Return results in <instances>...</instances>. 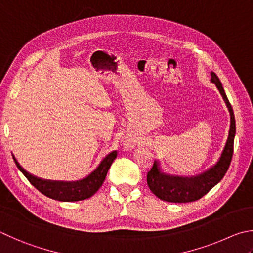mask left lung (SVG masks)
Segmentation results:
<instances>
[{
    "label": "left lung",
    "mask_w": 253,
    "mask_h": 253,
    "mask_svg": "<svg viewBox=\"0 0 253 253\" xmlns=\"http://www.w3.org/2000/svg\"><path fill=\"white\" fill-rule=\"evenodd\" d=\"M210 75L211 82L214 83L215 86H217L220 94H221L222 98L227 104L229 112H230V130H229L226 146H224L219 162L213 167H211L209 170L196 177L183 178L168 176V174L160 171L159 164L155 162L153 167L147 173V183H148L149 189L153 191V194L164 201H169V203H191V201L200 199L201 197H204L207 192L212 189L221 180L224 174H226L229 166H230L236 135L235 115H233L231 104L229 103L218 76L213 72H211Z\"/></svg>",
    "instance_id": "8db88e82"
}]
</instances>
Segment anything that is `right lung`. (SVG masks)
<instances>
[{"label":"right lung","instance_id":"add662e5","mask_svg":"<svg viewBox=\"0 0 253 253\" xmlns=\"http://www.w3.org/2000/svg\"><path fill=\"white\" fill-rule=\"evenodd\" d=\"M116 157L117 151H112L111 154H108L103 159V162L99 164V166L93 172L88 174L86 178L77 181H56L39 178L34 174L27 172L18 164L14 156H13V159H14L17 168L23 172L27 180L48 198L58 201H80L89 198L99 189L100 186L103 185L105 178H106L109 167H111V165Z\"/></svg>","mask_w":253,"mask_h":253}]
</instances>
